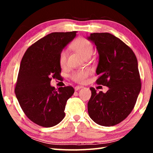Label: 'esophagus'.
Returning <instances> with one entry per match:
<instances>
[{
    "label": "esophagus",
    "mask_w": 153,
    "mask_h": 153,
    "mask_svg": "<svg viewBox=\"0 0 153 153\" xmlns=\"http://www.w3.org/2000/svg\"><path fill=\"white\" fill-rule=\"evenodd\" d=\"M82 88H84V87L80 86H76V87H75V90H76V91H77V90Z\"/></svg>",
    "instance_id": "1"
}]
</instances>
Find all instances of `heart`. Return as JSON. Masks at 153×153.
<instances>
[{
	"mask_svg": "<svg viewBox=\"0 0 153 153\" xmlns=\"http://www.w3.org/2000/svg\"><path fill=\"white\" fill-rule=\"evenodd\" d=\"M71 48L77 53L80 54L83 57L87 58L91 55L93 51V46L89 40L84 38H78L71 44ZM67 51L65 49L62 50L59 55V63L62 68L67 65ZM90 75V71L88 69H82L73 72L71 75V79L74 82L83 84L86 81Z\"/></svg>",
	"mask_w": 153,
	"mask_h": 153,
	"instance_id": "heart-1",
	"label": "heart"
}]
</instances>
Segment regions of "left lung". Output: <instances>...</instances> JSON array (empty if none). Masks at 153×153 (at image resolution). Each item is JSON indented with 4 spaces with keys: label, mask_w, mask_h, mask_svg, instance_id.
<instances>
[{
    "label": "left lung",
    "mask_w": 153,
    "mask_h": 153,
    "mask_svg": "<svg viewBox=\"0 0 153 153\" xmlns=\"http://www.w3.org/2000/svg\"><path fill=\"white\" fill-rule=\"evenodd\" d=\"M88 39L99 54L96 83L109 89L103 93L90 88L88 111L98 125L115 126L130 114L140 91L138 61L130 47L109 33H93Z\"/></svg>",
    "instance_id": "8db88e82"
}]
</instances>
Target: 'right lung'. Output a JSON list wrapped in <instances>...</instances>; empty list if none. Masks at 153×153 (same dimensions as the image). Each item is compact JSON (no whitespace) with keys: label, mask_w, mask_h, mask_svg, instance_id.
Masks as SVG:
<instances>
[{"label":"right lung","mask_w":153,"mask_h":153,"mask_svg":"<svg viewBox=\"0 0 153 153\" xmlns=\"http://www.w3.org/2000/svg\"><path fill=\"white\" fill-rule=\"evenodd\" d=\"M76 32L48 34L31 45L21 61L15 95L27 117L40 126H56L65 115L67 100L74 93V88L55 89L50 83L53 77L57 78L61 75L59 53Z\"/></svg>","instance_id":"obj_1"}]
</instances>
